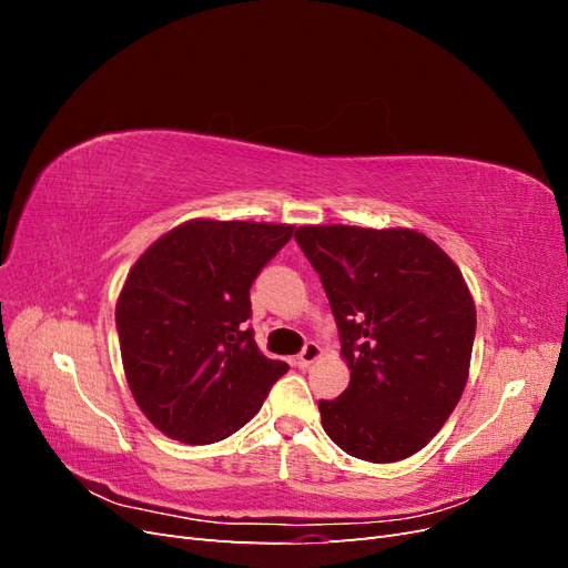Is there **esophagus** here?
I'll use <instances>...</instances> for the list:
<instances>
[{"label": "esophagus", "mask_w": 568, "mask_h": 568, "mask_svg": "<svg viewBox=\"0 0 568 568\" xmlns=\"http://www.w3.org/2000/svg\"><path fill=\"white\" fill-rule=\"evenodd\" d=\"M320 355H322V348L317 346V343H315V341H307L305 346H303V351L296 355V365H298V367L313 365Z\"/></svg>", "instance_id": "34e87169"}]
</instances>
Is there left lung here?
<instances>
[{"instance_id":"obj_1","label":"left lung","mask_w":568,"mask_h":568,"mask_svg":"<svg viewBox=\"0 0 568 568\" xmlns=\"http://www.w3.org/2000/svg\"><path fill=\"white\" fill-rule=\"evenodd\" d=\"M351 384L320 400L326 436L365 462L419 453L467 386L476 307L459 267L415 230L305 225Z\"/></svg>"}]
</instances>
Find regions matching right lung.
<instances>
[{
    "instance_id": "obj_1",
    "label": "right lung",
    "mask_w": 568,
    "mask_h": 568,
    "mask_svg": "<svg viewBox=\"0 0 568 568\" xmlns=\"http://www.w3.org/2000/svg\"><path fill=\"white\" fill-rule=\"evenodd\" d=\"M291 236L272 222L189 220L132 265L115 305L120 355L136 405L168 438L232 436L286 374L246 320L253 280Z\"/></svg>"
}]
</instances>
